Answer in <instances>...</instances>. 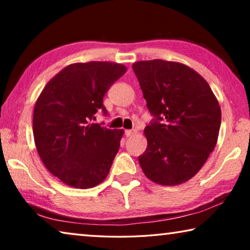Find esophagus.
I'll return each instance as SVG.
<instances>
[{"instance_id": "1", "label": "esophagus", "mask_w": 250, "mask_h": 250, "mask_svg": "<svg viewBox=\"0 0 250 250\" xmlns=\"http://www.w3.org/2000/svg\"><path fill=\"white\" fill-rule=\"evenodd\" d=\"M125 134L126 135V137H133V135L137 134V130H125Z\"/></svg>"}]
</instances>
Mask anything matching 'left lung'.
<instances>
[{
  "instance_id": "8db88e82",
  "label": "left lung",
  "mask_w": 250,
  "mask_h": 250,
  "mask_svg": "<svg viewBox=\"0 0 250 250\" xmlns=\"http://www.w3.org/2000/svg\"><path fill=\"white\" fill-rule=\"evenodd\" d=\"M154 119L146 126L147 146L139 163L147 179L179 185L204 166L216 146L222 112L202 76L188 66L162 59L132 65Z\"/></svg>"
}]
</instances>
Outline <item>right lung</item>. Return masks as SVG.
Listing matches in <instances>:
<instances>
[{"mask_svg":"<svg viewBox=\"0 0 250 250\" xmlns=\"http://www.w3.org/2000/svg\"><path fill=\"white\" fill-rule=\"evenodd\" d=\"M125 71L118 62H76L54 76L37 98L36 149L46 168L66 185L86 189L107 177L124 130L91 121L99 110L107 115L104 97Z\"/></svg>","mask_w":250,"mask_h":250,"instance_id":"obj_1","label":"right lung"}]
</instances>
